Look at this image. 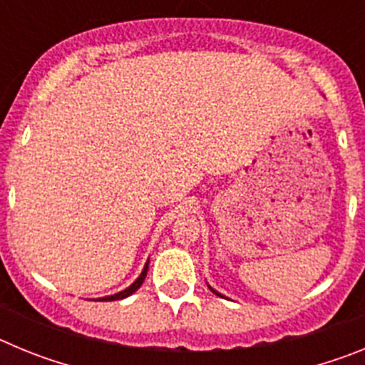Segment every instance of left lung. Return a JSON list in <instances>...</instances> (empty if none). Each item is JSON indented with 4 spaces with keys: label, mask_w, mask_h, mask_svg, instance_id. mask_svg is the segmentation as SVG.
<instances>
[{
    "label": "left lung",
    "mask_w": 365,
    "mask_h": 365,
    "mask_svg": "<svg viewBox=\"0 0 365 365\" xmlns=\"http://www.w3.org/2000/svg\"><path fill=\"white\" fill-rule=\"evenodd\" d=\"M214 292H215V291H214Z\"/></svg>",
    "instance_id": "left-lung-1"
}]
</instances>
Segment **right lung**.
<instances>
[{
    "label": "right lung",
    "instance_id": "obj_1",
    "mask_svg": "<svg viewBox=\"0 0 365 365\" xmlns=\"http://www.w3.org/2000/svg\"><path fill=\"white\" fill-rule=\"evenodd\" d=\"M146 272H148V263H146V267H144L143 274H140V276H138V278H137V282H135V283H133V285H131V287H128V289H125V291L118 292V294H113V296H108V298H102V302H115V299H122V298H128V296H130V294H133V292H135V291H137L138 287L143 285L144 278H146Z\"/></svg>",
    "mask_w": 365,
    "mask_h": 365
}]
</instances>
